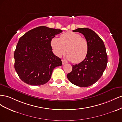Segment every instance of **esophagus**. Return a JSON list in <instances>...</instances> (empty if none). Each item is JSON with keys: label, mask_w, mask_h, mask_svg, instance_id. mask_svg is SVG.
<instances>
[{"label": "esophagus", "mask_w": 122, "mask_h": 122, "mask_svg": "<svg viewBox=\"0 0 122 122\" xmlns=\"http://www.w3.org/2000/svg\"><path fill=\"white\" fill-rule=\"evenodd\" d=\"M62 64H63V65H64V64H65L66 63V62L65 61H64L63 60H62Z\"/></svg>", "instance_id": "1"}]
</instances>
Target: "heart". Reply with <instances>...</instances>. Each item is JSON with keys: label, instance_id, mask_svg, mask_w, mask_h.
<instances>
[{"label": "heart", "instance_id": "heart-1", "mask_svg": "<svg viewBox=\"0 0 122 122\" xmlns=\"http://www.w3.org/2000/svg\"><path fill=\"white\" fill-rule=\"evenodd\" d=\"M51 45L55 55L60 57L67 52L66 59L74 63L82 62L88 53V41L80 34L71 31L61 35L60 38H53Z\"/></svg>", "mask_w": 122, "mask_h": 122}]
</instances>
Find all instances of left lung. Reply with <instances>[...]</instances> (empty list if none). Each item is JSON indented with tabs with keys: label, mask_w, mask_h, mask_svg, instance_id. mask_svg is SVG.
Masks as SVG:
<instances>
[{
	"label": "left lung",
	"mask_w": 122,
	"mask_h": 122,
	"mask_svg": "<svg viewBox=\"0 0 122 122\" xmlns=\"http://www.w3.org/2000/svg\"><path fill=\"white\" fill-rule=\"evenodd\" d=\"M84 36L89 45L86 58L78 64L71 65L72 71L67 75L69 81L79 87H88L95 84L101 77L106 68L107 55L103 40L93 30L79 28L72 30Z\"/></svg>",
	"instance_id": "obj_1"
}]
</instances>
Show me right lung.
Segmentation results:
<instances>
[{"label":"right lung","instance_id":"obj_1","mask_svg":"<svg viewBox=\"0 0 122 122\" xmlns=\"http://www.w3.org/2000/svg\"><path fill=\"white\" fill-rule=\"evenodd\" d=\"M61 30L41 26L20 38L14 52V67L24 83L40 86L50 80L53 69L62 65L61 59L52 51L51 42Z\"/></svg>","mask_w":122,"mask_h":122}]
</instances>
